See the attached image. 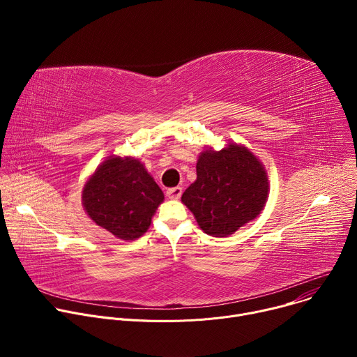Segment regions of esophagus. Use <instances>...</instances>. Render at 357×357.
Returning a JSON list of instances; mask_svg holds the SVG:
<instances>
[{
	"label": "esophagus",
	"instance_id": "1",
	"mask_svg": "<svg viewBox=\"0 0 357 357\" xmlns=\"http://www.w3.org/2000/svg\"><path fill=\"white\" fill-rule=\"evenodd\" d=\"M167 196H168L169 199H174V200L179 199V197L182 196V188L176 186V188H171V189H168V190H167Z\"/></svg>",
	"mask_w": 357,
	"mask_h": 357
}]
</instances>
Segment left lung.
<instances>
[{"label":"left lung","mask_w":357,"mask_h":357,"mask_svg":"<svg viewBox=\"0 0 357 357\" xmlns=\"http://www.w3.org/2000/svg\"><path fill=\"white\" fill-rule=\"evenodd\" d=\"M270 182L263 162L236 142L220 151L208 146L196 162V181L182 195L199 227L209 236L227 237L264 209Z\"/></svg>","instance_id":"obj_1"}]
</instances>
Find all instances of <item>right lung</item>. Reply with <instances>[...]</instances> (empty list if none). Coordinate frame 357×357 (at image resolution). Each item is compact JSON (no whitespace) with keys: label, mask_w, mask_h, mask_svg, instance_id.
<instances>
[{"label":"right lung","mask_w":357,"mask_h":357,"mask_svg":"<svg viewBox=\"0 0 357 357\" xmlns=\"http://www.w3.org/2000/svg\"><path fill=\"white\" fill-rule=\"evenodd\" d=\"M164 192L132 157L110 155L86 181L82 205L87 216L120 240H135L151 226Z\"/></svg>","instance_id":"obj_1"}]
</instances>
